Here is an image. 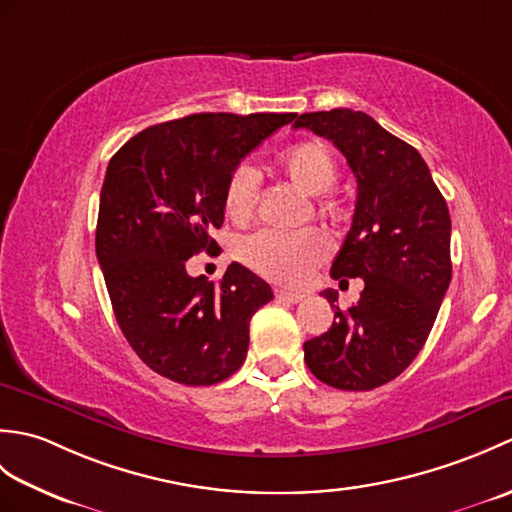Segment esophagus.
<instances>
[{
  "mask_svg": "<svg viewBox=\"0 0 512 512\" xmlns=\"http://www.w3.org/2000/svg\"><path fill=\"white\" fill-rule=\"evenodd\" d=\"M275 297L279 299V301H286V303H299V301H303V297L306 295H301V292H292V290H275Z\"/></svg>",
  "mask_w": 512,
  "mask_h": 512,
  "instance_id": "obj_1",
  "label": "esophagus"
}]
</instances>
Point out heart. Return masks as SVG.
<instances>
[{
	"label": "heart",
	"mask_w": 512,
	"mask_h": 512,
	"mask_svg": "<svg viewBox=\"0 0 512 512\" xmlns=\"http://www.w3.org/2000/svg\"><path fill=\"white\" fill-rule=\"evenodd\" d=\"M277 169L281 178L303 195H317L314 211L323 217L334 215V200L323 195L332 189L336 176H339V165H336L328 145L321 140H306V143L290 147L277 158ZM259 189H262L259 171L250 162H239L228 173L224 187L226 213L237 222L248 220L257 206ZM328 255V239L317 228H306L297 233L259 231L237 244V257L246 266L257 270L259 275L279 281V284H301L312 273V268L323 264Z\"/></svg>",
	"instance_id": "obj_1"
}]
</instances>
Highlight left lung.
Masks as SVG:
<instances>
[{
  "label": "left lung",
  "mask_w": 512,
  "mask_h": 512,
  "mask_svg": "<svg viewBox=\"0 0 512 512\" xmlns=\"http://www.w3.org/2000/svg\"><path fill=\"white\" fill-rule=\"evenodd\" d=\"M295 129L328 138L356 176L352 226L330 275L361 277L352 308L332 303V328L303 343L306 365L321 383L367 391L411 365L451 284V217L427 162L372 116L354 110L297 116Z\"/></svg>",
  "instance_id": "8db88e82"
}]
</instances>
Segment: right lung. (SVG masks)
Returning a JSON list of instances; mask_svg holds the SVG:
<instances>
[{"mask_svg":"<svg viewBox=\"0 0 512 512\" xmlns=\"http://www.w3.org/2000/svg\"><path fill=\"white\" fill-rule=\"evenodd\" d=\"M295 116L191 114L143 129L107 165L96 257L127 343L173 383L215 385L244 363L273 290L242 264L213 284L184 262L217 248L228 173Z\"/></svg>","mask_w":512,"mask_h":512,"instance_id":"obj_1","label":"right lung"}]
</instances>
